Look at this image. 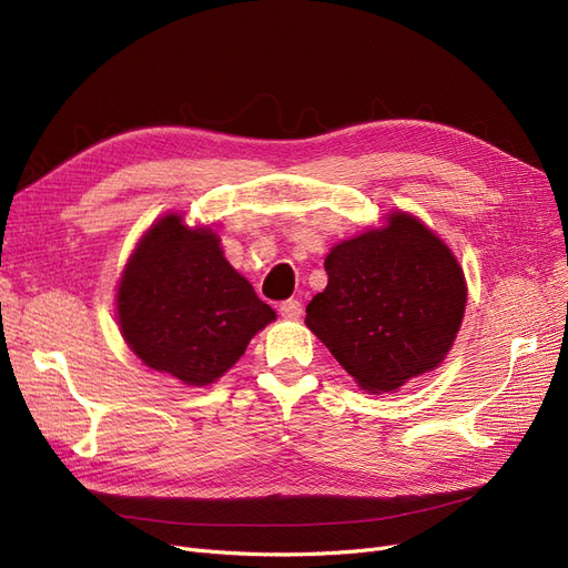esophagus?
Masks as SVG:
<instances>
[{
	"mask_svg": "<svg viewBox=\"0 0 568 568\" xmlns=\"http://www.w3.org/2000/svg\"><path fill=\"white\" fill-rule=\"evenodd\" d=\"M304 314V306L300 300H285L281 304V316L290 318V321H297Z\"/></svg>",
	"mask_w": 568,
	"mask_h": 568,
	"instance_id": "obj_1",
	"label": "esophagus"
}]
</instances>
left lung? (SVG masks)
I'll list each match as a JSON object with an SVG mask.
<instances>
[{"mask_svg":"<svg viewBox=\"0 0 568 568\" xmlns=\"http://www.w3.org/2000/svg\"><path fill=\"white\" fill-rule=\"evenodd\" d=\"M327 285L306 304L308 331L373 394L434 371L460 331L467 290L460 264L406 212L325 257Z\"/></svg>","mask_w":568,"mask_h":568,"instance_id":"1","label":"left lung"}]
</instances>
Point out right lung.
Instances as JSON below:
<instances>
[{"label":"right lung","instance_id":"right-lung-1","mask_svg":"<svg viewBox=\"0 0 568 568\" xmlns=\"http://www.w3.org/2000/svg\"><path fill=\"white\" fill-rule=\"evenodd\" d=\"M120 331L153 371L184 384L222 377L276 311L254 295L210 229L162 216L141 237L118 290Z\"/></svg>","mask_w":568,"mask_h":568}]
</instances>
